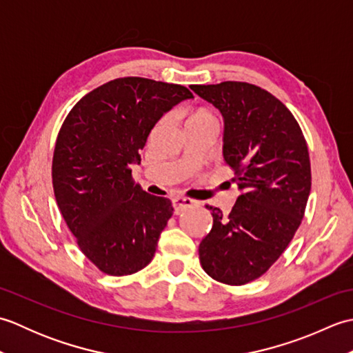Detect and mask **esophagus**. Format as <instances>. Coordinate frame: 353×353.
<instances>
[{
  "label": "esophagus",
  "mask_w": 353,
  "mask_h": 353,
  "mask_svg": "<svg viewBox=\"0 0 353 353\" xmlns=\"http://www.w3.org/2000/svg\"><path fill=\"white\" fill-rule=\"evenodd\" d=\"M192 205H196V201L188 199V197H174V199H172V208H174L176 214L182 212L183 209H186V208H191Z\"/></svg>",
  "instance_id": "34e87169"
}]
</instances>
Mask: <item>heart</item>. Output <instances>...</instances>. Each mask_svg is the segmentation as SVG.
Returning a JSON list of instances; mask_svg holds the SVG:
<instances>
[{"label":"heart","mask_w":353,"mask_h":353,"mask_svg":"<svg viewBox=\"0 0 353 353\" xmlns=\"http://www.w3.org/2000/svg\"><path fill=\"white\" fill-rule=\"evenodd\" d=\"M205 117H209L208 114H196L191 119H196V118H205Z\"/></svg>","instance_id":"b5f03b06"}]
</instances>
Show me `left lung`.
Here are the masks:
<instances>
[{"label":"left lung","mask_w":353,"mask_h":353,"mask_svg":"<svg viewBox=\"0 0 353 353\" xmlns=\"http://www.w3.org/2000/svg\"><path fill=\"white\" fill-rule=\"evenodd\" d=\"M221 112L223 157L241 191L229 215L211 209L214 224L201 239V267L212 279L244 285L279 259L303 219L311 191L308 145L285 104L245 81L192 85Z\"/></svg>","instance_id":"8db88e82"}]
</instances>
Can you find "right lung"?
Here are the masks:
<instances>
[{
  "mask_svg": "<svg viewBox=\"0 0 353 353\" xmlns=\"http://www.w3.org/2000/svg\"><path fill=\"white\" fill-rule=\"evenodd\" d=\"M190 89L142 77L110 80L86 94L57 134L52 188L80 250L110 276L139 272L153 259L171 201L134 185L150 132Z\"/></svg>",
  "mask_w": 353,
  "mask_h": 353,
  "instance_id": "obj_1",
  "label": "right lung"
}]
</instances>
